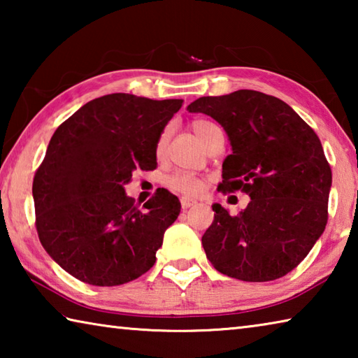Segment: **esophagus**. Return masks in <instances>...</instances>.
Listing matches in <instances>:
<instances>
[{
    "mask_svg": "<svg viewBox=\"0 0 358 358\" xmlns=\"http://www.w3.org/2000/svg\"><path fill=\"white\" fill-rule=\"evenodd\" d=\"M180 202H181V208H183V210H187V208H191L192 205H196V201H194V199H189V197H181Z\"/></svg>",
    "mask_w": 358,
    "mask_h": 358,
    "instance_id": "1",
    "label": "esophagus"
}]
</instances>
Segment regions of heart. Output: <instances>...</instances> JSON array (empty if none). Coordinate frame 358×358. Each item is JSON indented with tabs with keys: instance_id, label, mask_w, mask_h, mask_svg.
<instances>
[{
	"instance_id": "b5f03b06",
	"label": "heart",
	"mask_w": 358,
	"mask_h": 358,
	"mask_svg": "<svg viewBox=\"0 0 358 358\" xmlns=\"http://www.w3.org/2000/svg\"><path fill=\"white\" fill-rule=\"evenodd\" d=\"M189 126L194 134H196V137L202 143H205V141H207L211 132L220 129L213 121L203 120V118L192 120ZM167 141H169V129L166 128L161 132L159 137H157V142H156L157 155H161L162 151L166 150ZM167 186L175 192L183 194V196H196V194L202 189V180L191 173H175L172 177L167 178Z\"/></svg>"
}]
</instances>
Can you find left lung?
Returning a JSON list of instances; mask_svg holds the SVG:
<instances>
[{"mask_svg": "<svg viewBox=\"0 0 358 358\" xmlns=\"http://www.w3.org/2000/svg\"><path fill=\"white\" fill-rule=\"evenodd\" d=\"M187 110L215 118L232 145L217 191L251 197L237 216L213 205L215 220L202 237L207 259L240 281L287 275L329 220L331 169L317 134L286 102L254 90L203 96Z\"/></svg>", "mask_w": 358, "mask_h": 358, "instance_id": "8db88e82", "label": "left lung"}]
</instances>
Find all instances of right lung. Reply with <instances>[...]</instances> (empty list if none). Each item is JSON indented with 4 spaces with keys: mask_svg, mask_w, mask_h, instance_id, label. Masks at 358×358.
Masks as SVG:
<instances>
[{
    "mask_svg": "<svg viewBox=\"0 0 358 358\" xmlns=\"http://www.w3.org/2000/svg\"><path fill=\"white\" fill-rule=\"evenodd\" d=\"M183 101L113 93L58 126L33 180L36 230L44 250L82 282L112 287L156 262L180 215L167 189L138 208L124 192L136 169H156V142Z\"/></svg>",
    "mask_w": 358,
    "mask_h": 358,
    "instance_id": "1",
    "label": "right lung"
}]
</instances>
